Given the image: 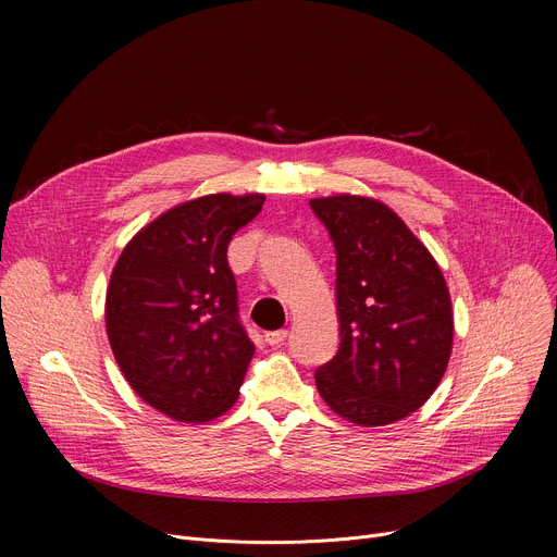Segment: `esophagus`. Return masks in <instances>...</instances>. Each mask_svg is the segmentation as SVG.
I'll return each instance as SVG.
<instances>
[{"label":"esophagus","instance_id":"obj_1","mask_svg":"<svg viewBox=\"0 0 557 557\" xmlns=\"http://www.w3.org/2000/svg\"><path fill=\"white\" fill-rule=\"evenodd\" d=\"M286 336H288L286 330H275V332H267V336H263V338H267L269 345L277 347V345H282L286 341Z\"/></svg>","mask_w":557,"mask_h":557}]
</instances>
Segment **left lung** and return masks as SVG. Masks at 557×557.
<instances>
[{"instance_id":"8db88e82","label":"left lung","mask_w":557,"mask_h":557,"mask_svg":"<svg viewBox=\"0 0 557 557\" xmlns=\"http://www.w3.org/2000/svg\"><path fill=\"white\" fill-rule=\"evenodd\" d=\"M336 248L341 345L315 370L332 411L359 426L399 422L433 395L447 370L454 311L426 246L368 196L311 198Z\"/></svg>"}]
</instances>
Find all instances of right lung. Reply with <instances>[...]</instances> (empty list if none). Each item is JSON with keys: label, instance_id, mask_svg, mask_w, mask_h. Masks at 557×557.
<instances>
[{"label": "right lung", "instance_id": "obj_1", "mask_svg": "<svg viewBox=\"0 0 557 557\" xmlns=\"http://www.w3.org/2000/svg\"><path fill=\"white\" fill-rule=\"evenodd\" d=\"M263 194H210L144 225L116 259L106 332L131 388L178 422H210L239 397L255 345L239 323L227 263L234 232Z\"/></svg>", "mask_w": 557, "mask_h": 557}]
</instances>
